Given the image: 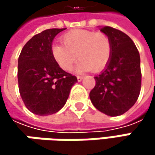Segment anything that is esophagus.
I'll use <instances>...</instances> for the list:
<instances>
[{"label": "esophagus", "mask_w": 155, "mask_h": 155, "mask_svg": "<svg viewBox=\"0 0 155 155\" xmlns=\"http://www.w3.org/2000/svg\"><path fill=\"white\" fill-rule=\"evenodd\" d=\"M82 79H83V77H82V76H77L78 81H82Z\"/></svg>", "instance_id": "1"}]
</instances>
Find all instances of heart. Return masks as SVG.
<instances>
[{
	"mask_svg": "<svg viewBox=\"0 0 155 155\" xmlns=\"http://www.w3.org/2000/svg\"><path fill=\"white\" fill-rule=\"evenodd\" d=\"M61 40L64 45L54 44L51 54L56 64L64 71L71 70L77 57L80 59L75 67L77 73L90 70L100 72L110 59L111 44L104 33L73 29L64 34Z\"/></svg>",
	"mask_w": 155,
	"mask_h": 155,
	"instance_id": "obj_1",
	"label": "heart"
}]
</instances>
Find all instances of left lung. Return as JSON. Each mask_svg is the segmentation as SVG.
Returning a JSON list of instances; mask_svg holds the SVG:
<instances>
[{
  "label": "left lung",
  "instance_id": "8db88e82",
  "mask_svg": "<svg viewBox=\"0 0 155 155\" xmlns=\"http://www.w3.org/2000/svg\"><path fill=\"white\" fill-rule=\"evenodd\" d=\"M108 37L111 55L106 68L94 79L90 92L93 106L110 116H120L137 102L141 90L139 52L133 40L124 32L111 27H101Z\"/></svg>",
  "mask_w": 155,
  "mask_h": 155
}]
</instances>
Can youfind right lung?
<instances>
[{
    "label": "right lung",
    "instance_id": "obj_1",
    "mask_svg": "<svg viewBox=\"0 0 155 155\" xmlns=\"http://www.w3.org/2000/svg\"><path fill=\"white\" fill-rule=\"evenodd\" d=\"M65 28H50L35 35L23 47L18 61L20 97L27 108L39 116L58 112L64 106L77 78L54 60V37Z\"/></svg>",
    "mask_w": 155,
    "mask_h": 155
}]
</instances>
